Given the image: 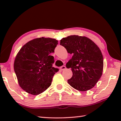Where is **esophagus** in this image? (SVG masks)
<instances>
[{
	"label": "esophagus",
	"instance_id": "34e87169",
	"mask_svg": "<svg viewBox=\"0 0 121 121\" xmlns=\"http://www.w3.org/2000/svg\"><path fill=\"white\" fill-rule=\"evenodd\" d=\"M60 69H61V70H65V69H66V66L65 65H63L62 66H61L60 68Z\"/></svg>",
	"mask_w": 121,
	"mask_h": 121
}]
</instances>
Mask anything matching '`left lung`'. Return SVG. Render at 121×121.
<instances>
[{
	"mask_svg": "<svg viewBox=\"0 0 121 121\" xmlns=\"http://www.w3.org/2000/svg\"><path fill=\"white\" fill-rule=\"evenodd\" d=\"M60 45L72 54L66 64L73 76L68 80L70 85L79 91L93 88L102 75L104 59L101 50L92 41L85 36L71 35L60 40Z\"/></svg>",
	"mask_w": 121,
	"mask_h": 121,
	"instance_id": "obj_1",
	"label": "left lung"
}]
</instances>
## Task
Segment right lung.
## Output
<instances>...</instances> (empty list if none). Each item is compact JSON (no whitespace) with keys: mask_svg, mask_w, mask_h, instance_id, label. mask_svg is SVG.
I'll return each instance as SVG.
<instances>
[{"mask_svg":"<svg viewBox=\"0 0 121 121\" xmlns=\"http://www.w3.org/2000/svg\"><path fill=\"white\" fill-rule=\"evenodd\" d=\"M58 41L50 38H38L27 43L15 59L14 70L20 87L33 95L45 91L51 84L58 69L52 67Z\"/></svg>","mask_w":121,"mask_h":121,"instance_id":"add662e5","label":"right lung"}]
</instances>
